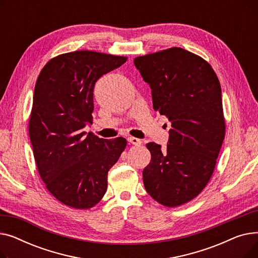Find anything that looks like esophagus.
<instances>
[{
    "label": "esophagus",
    "mask_w": 258,
    "mask_h": 258,
    "mask_svg": "<svg viewBox=\"0 0 258 258\" xmlns=\"http://www.w3.org/2000/svg\"><path fill=\"white\" fill-rule=\"evenodd\" d=\"M127 140H128L130 143H132V144H134V145H136V146H139V145H141V143H142V141H141L140 139L135 138V137H130Z\"/></svg>",
    "instance_id": "esophagus-1"
}]
</instances>
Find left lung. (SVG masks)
<instances>
[{
    "label": "left lung",
    "mask_w": 258,
    "mask_h": 258,
    "mask_svg": "<svg viewBox=\"0 0 258 258\" xmlns=\"http://www.w3.org/2000/svg\"><path fill=\"white\" fill-rule=\"evenodd\" d=\"M134 63L152 89L154 110L171 122L164 150L146 144L144 187L159 204L177 207L197 198L214 171L226 133L220 80L208 61L178 47Z\"/></svg>",
    "instance_id": "left-lung-1"
}]
</instances>
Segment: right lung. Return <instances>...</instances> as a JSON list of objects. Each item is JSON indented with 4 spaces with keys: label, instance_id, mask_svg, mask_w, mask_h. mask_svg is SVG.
Returning <instances> with one entry per match:
<instances>
[{
    "label": "right lung",
    "instance_id": "right-lung-1",
    "mask_svg": "<svg viewBox=\"0 0 258 258\" xmlns=\"http://www.w3.org/2000/svg\"><path fill=\"white\" fill-rule=\"evenodd\" d=\"M125 56L89 50L63 53L40 71L29 117V137L38 173L63 205L90 209L107 188V172L126 147L122 137L106 140L84 131L93 122V90Z\"/></svg>",
    "mask_w": 258,
    "mask_h": 258
}]
</instances>
